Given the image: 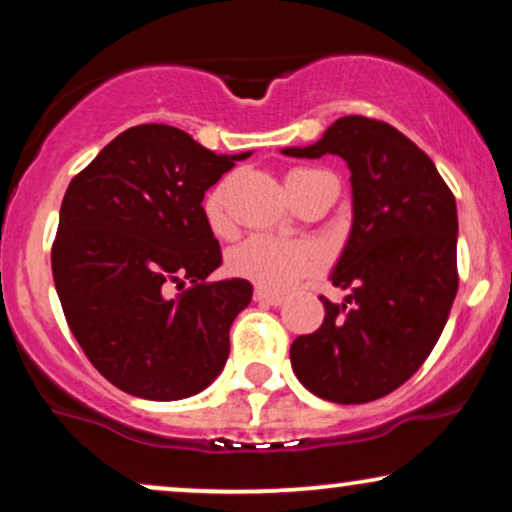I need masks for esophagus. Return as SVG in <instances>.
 Listing matches in <instances>:
<instances>
[{"label": "esophagus", "instance_id": "esophagus-1", "mask_svg": "<svg viewBox=\"0 0 512 512\" xmlns=\"http://www.w3.org/2000/svg\"><path fill=\"white\" fill-rule=\"evenodd\" d=\"M255 300H257V303H262V305L279 307V305L283 303V295H279V293H269V291H264V288H257V291H255Z\"/></svg>", "mask_w": 512, "mask_h": 512}]
</instances>
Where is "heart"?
<instances>
[{
  "label": "heart",
  "instance_id": "heart-1",
  "mask_svg": "<svg viewBox=\"0 0 512 512\" xmlns=\"http://www.w3.org/2000/svg\"><path fill=\"white\" fill-rule=\"evenodd\" d=\"M319 171L295 169L288 174V186L305 181ZM229 183H219L205 197V214L214 231H224L229 226ZM322 250L310 240L252 236L236 245L229 255L231 274L248 279L264 291H286L298 279L317 274L322 269Z\"/></svg>",
  "mask_w": 512,
  "mask_h": 512
}]
</instances>
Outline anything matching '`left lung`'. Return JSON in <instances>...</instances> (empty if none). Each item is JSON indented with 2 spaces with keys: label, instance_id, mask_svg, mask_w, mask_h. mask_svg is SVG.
Here are the masks:
<instances>
[{
  "label": "left lung",
  "instance_id": "8db88e82",
  "mask_svg": "<svg viewBox=\"0 0 512 512\" xmlns=\"http://www.w3.org/2000/svg\"><path fill=\"white\" fill-rule=\"evenodd\" d=\"M283 155H338L353 186V229L331 274L346 303L322 298V326L291 346L295 377L331 403L389 396L432 353L458 293L455 197L420 147L367 116Z\"/></svg>",
  "mask_w": 512,
  "mask_h": 512
}]
</instances>
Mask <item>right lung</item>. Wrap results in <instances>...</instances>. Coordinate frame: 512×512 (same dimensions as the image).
<instances>
[{
	"mask_svg": "<svg viewBox=\"0 0 512 512\" xmlns=\"http://www.w3.org/2000/svg\"><path fill=\"white\" fill-rule=\"evenodd\" d=\"M243 155H214L186 131L143 123L109 143L66 188L52 274L71 334L104 379L147 400L207 389L229 329L252 298L221 264L202 207ZM189 283L171 299L168 291Z\"/></svg>",
	"mask_w": 512,
	"mask_h": 512,
	"instance_id": "1",
	"label": "right lung"
}]
</instances>
